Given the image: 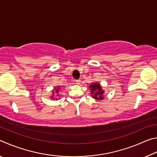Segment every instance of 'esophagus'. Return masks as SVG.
Segmentation results:
<instances>
[{
  "instance_id": "1",
  "label": "esophagus",
  "mask_w": 157,
  "mask_h": 157,
  "mask_svg": "<svg viewBox=\"0 0 157 157\" xmlns=\"http://www.w3.org/2000/svg\"><path fill=\"white\" fill-rule=\"evenodd\" d=\"M75 82H76V84H80L81 81H80V79H77V80H75Z\"/></svg>"
}]
</instances>
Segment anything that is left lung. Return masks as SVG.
<instances>
[{"label":"left lung","mask_w":157,"mask_h":157,"mask_svg":"<svg viewBox=\"0 0 157 157\" xmlns=\"http://www.w3.org/2000/svg\"><path fill=\"white\" fill-rule=\"evenodd\" d=\"M90 89L91 90V94L94 98L96 100H102L104 91L102 90L99 84H92L90 85Z\"/></svg>","instance_id":"8db88e82"}]
</instances>
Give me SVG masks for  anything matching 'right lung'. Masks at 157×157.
Returning a JSON list of instances; mask_svg holds the SVG:
<instances>
[{"mask_svg":"<svg viewBox=\"0 0 157 157\" xmlns=\"http://www.w3.org/2000/svg\"><path fill=\"white\" fill-rule=\"evenodd\" d=\"M55 92H56V94L59 93V87H58V89H55Z\"/></svg>","mask_w":157,"mask_h":157,"instance_id":"obj_1","label":"right lung"}]
</instances>
